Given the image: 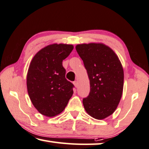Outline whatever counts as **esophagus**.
<instances>
[{"mask_svg":"<svg viewBox=\"0 0 149 149\" xmlns=\"http://www.w3.org/2000/svg\"><path fill=\"white\" fill-rule=\"evenodd\" d=\"M73 84H74V86L76 88H77L78 87V82L77 81H74V82H73Z\"/></svg>","mask_w":149,"mask_h":149,"instance_id":"34e87169","label":"esophagus"}]
</instances>
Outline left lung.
<instances>
[{
  "mask_svg": "<svg viewBox=\"0 0 149 149\" xmlns=\"http://www.w3.org/2000/svg\"><path fill=\"white\" fill-rule=\"evenodd\" d=\"M77 53L84 62L90 79V92L83 100L86 113L97 120L113 114L121 100L124 70L118 57L103 43L77 44Z\"/></svg>",
  "mask_w": 149,
  "mask_h": 149,
  "instance_id": "1",
  "label": "left lung"
}]
</instances>
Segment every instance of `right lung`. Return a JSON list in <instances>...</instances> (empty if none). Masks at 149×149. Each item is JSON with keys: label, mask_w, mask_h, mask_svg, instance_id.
Here are the masks:
<instances>
[{"label": "right lung", "mask_w": 149, "mask_h": 149, "mask_svg": "<svg viewBox=\"0 0 149 149\" xmlns=\"http://www.w3.org/2000/svg\"><path fill=\"white\" fill-rule=\"evenodd\" d=\"M72 44H52L36 53L27 74V88L33 106L47 117L58 115L73 94L74 86L65 79L62 61L73 49Z\"/></svg>", "instance_id": "1"}]
</instances>
